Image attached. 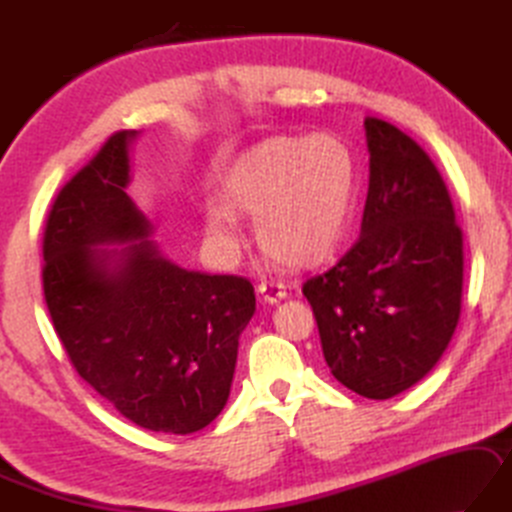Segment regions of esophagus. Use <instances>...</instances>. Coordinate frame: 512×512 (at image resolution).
I'll return each mask as SVG.
<instances>
[{
	"mask_svg": "<svg viewBox=\"0 0 512 512\" xmlns=\"http://www.w3.org/2000/svg\"><path fill=\"white\" fill-rule=\"evenodd\" d=\"M257 295L262 297L264 302L275 304V302L284 300V297H286V288H284L282 284H275V282H262V284L257 286Z\"/></svg>",
	"mask_w": 512,
	"mask_h": 512,
	"instance_id": "esophagus-1",
	"label": "esophagus"
}]
</instances>
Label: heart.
Returning <instances> with one entry per match:
<instances>
[{
	"label": "heart",
	"instance_id": "b5f03b06",
	"mask_svg": "<svg viewBox=\"0 0 512 512\" xmlns=\"http://www.w3.org/2000/svg\"><path fill=\"white\" fill-rule=\"evenodd\" d=\"M356 197V161L333 134L271 138L241 154L203 215L206 235L239 244L235 212L255 217L257 244L275 262L311 268L336 253Z\"/></svg>",
	"mask_w": 512,
	"mask_h": 512
}]
</instances>
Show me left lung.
I'll return each instance as SVG.
<instances>
[{
  "instance_id": "obj_1",
  "label": "left lung",
  "mask_w": 512,
  "mask_h": 512,
  "mask_svg": "<svg viewBox=\"0 0 512 512\" xmlns=\"http://www.w3.org/2000/svg\"><path fill=\"white\" fill-rule=\"evenodd\" d=\"M360 237L302 293L324 360L351 392L385 401L430 374L461 313L463 237L439 170L401 129L365 120Z\"/></svg>"
}]
</instances>
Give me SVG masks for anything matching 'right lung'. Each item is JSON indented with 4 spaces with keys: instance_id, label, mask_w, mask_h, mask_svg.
Returning a JSON list of instances; mask_svg holds the SVG:
<instances>
[{
    "instance_id": "1",
    "label": "right lung",
    "mask_w": 512,
    "mask_h": 512,
    "mask_svg": "<svg viewBox=\"0 0 512 512\" xmlns=\"http://www.w3.org/2000/svg\"><path fill=\"white\" fill-rule=\"evenodd\" d=\"M138 136H111L60 190L44 230V297L73 367L100 396L145 430L192 434L228 401L255 291L246 277L165 257L127 194Z\"/></svg>"
}]
</instances>
